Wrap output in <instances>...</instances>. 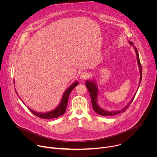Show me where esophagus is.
Wrapping results in <instances>:
<instances>
[{"label":"esophagus","instance_id":"obj_1","mask_svg":"<svg viewBox=\"0 0 157 157\" xmlns=\"http://www.w3.org/2000/svg\"><path fill=\"white\" fill-rule=\"evenodd\" d=\"M88 77H89V73L87 72H82L79 76V78L81 79H86Z\"/></svg>","mask_w":157,"mask_h":157}]
</instances>
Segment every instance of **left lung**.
I'll use <instances>...</instances> for the list:
<instances>
[{
	"label": "left lung",
	"instance_id": "left-lung-1",
	"mask_svg": "<svg viewBox=\"0 0 157 157\" xmlns=\"http://www.w3.org/2000/svg\"><path fill=\"white\" fill-rule=\"evenodd\" d=\"M129 43L131 44V45H133L134 47V49H135L136 53V55H137V63H138V65L139 67V70H140V84L142 80V66H141V64H140V59H139V53L137 51V49L134 47V45L133 44V43L131 42L130 41H129ZM139 84V85H140ZM86 87L87 88L88 91L90 93V96H91V102H92V105H93V108L94 109V110L96 112V113H98L99 115L103 116H115L117 115L118 114H120L121 113H123V112H125L127 108L128 107L129 105L132 102L134 97L136 96L134 95V96L133 97V98L132 99V100L130 101V102L125 106L124 107L122 110H114V111H108V110H105L103 109H102L99 105L98 104V87L97 86V84L96 83V82L94 81H86Z\"/></svg>",
	"mask_w": 157,
	"mask_h": 157
}]
</instances>
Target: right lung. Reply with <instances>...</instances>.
Segmentation results:
<instances>
[{"instance_id": "add662e5", "label": "right lung", "mask_w": 157, "mask_h": 157, "mask_svg": "<svg viewBox=\"0 0 157 157\" xmlns=\"http://www.w3.org/2000/svg\"><path fill=\"white\" fill-rule=\"evenodd\" d=\"M13 82H15L14 80H13ZM78 84H79V82L76 81V82H73L68 89H66L63 95L60 104L58 105V107H56V108H55L54 110H53L52 111L48 112V113H38V112L34 111L32 109H30L29 107H27L34 115L36 116L37 117H40V118H41V119L57 118V117H59L60 116H62L65 113L67 104H68V101L69 96H70L71 91ZM16 93H17V92H16Z\"/></svg>"}]
</instances>
